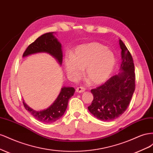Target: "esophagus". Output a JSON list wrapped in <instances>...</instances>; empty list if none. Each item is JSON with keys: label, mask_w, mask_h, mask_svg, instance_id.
Here are the masks:
<instances>
[{"label": "esophagus", "mask_w": 153, "mask_h": 153, "mask_svg": "<svg viewBox=\"0 0 153 153\" xmlns=\"http://www.w3.org/2000/svg\"><path fill=\"white\" fill-rule=\"evenodd\" d=\"M85 91V89H84V88L81 87H77L76 89V92H78V93H81V92H84Z\"/></svg>", "instance_id": "1"}]
</instances>
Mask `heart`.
<instances>
[{
	"label": "heart",
	"mask_w": 153,
	"mask_h": 153,
	"mask_svg": "<svg viewBox=\"0 0 153 153\" xmlns=\"http://www.w3.org/2000/svg\"><path fill=\"white\" fill-rule=\"evenodd\" d=\"M115 64V59L110 51L98 43H90L77 47L72 55L64 59L68 76L76 81L85 69V76L92 84L99 85L108 79Z\"/></svg>",
	"instance_id": "obj_1"
}]
</instances>
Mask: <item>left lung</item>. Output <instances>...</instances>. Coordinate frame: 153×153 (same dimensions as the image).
<instances>
[{
  "label": "left lung",
  "mask_w": 153,
  "mask_h": 153,
  "mask_svg": "<svg viewBox=\"0 0 153 153\" xmlns=\"http://www.w3.org/2000/svg\"><path fill=\"white\" fill-rule=\"evenodd\" d=\"M122 62L119 73L103 85L92 89L93 100L88 106L91 114L101 121H110L126 111L135 88V74L133 58L123 41L119 39Z\"/></svg>",
  "instance_id": "obj_1"
}]
</instances>
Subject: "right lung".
I'll return each mask as SVG.
<instances>
[{
  "label": "right lung",
  "mask_w": 153,
  "mask_h": 153,
  "mask_svg": "<svg viewBox=\"0 0 153 153\" xmlns=\"http://www.w3.org/2000/svg\"><path fill=\"white\" fill-rule=\"evenodd\" d=\"M55 32H48L41 36L34 42L31 43L23 55V57L38 53H46L56 59L62 65V50L61 43L59 42ZM75 89L72 87H63L54 102L47 108L37 111L27 105L23 101L24 107L33 117L38 121L45 123H52L57 121L65 113L69 98L73 96Z\"/></svg>",
  "instance_id": "add662e5"
}]
</instances>
